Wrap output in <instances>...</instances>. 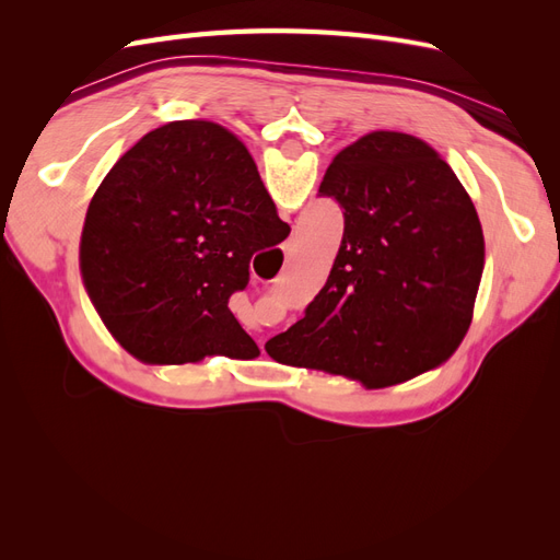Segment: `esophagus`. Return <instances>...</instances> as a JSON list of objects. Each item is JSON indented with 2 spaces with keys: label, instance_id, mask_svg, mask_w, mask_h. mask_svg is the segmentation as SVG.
Listing matches in <instances>:
<instances>
[{
  "label": "esophagus",
  "instance_id": "obj_1",
  "mask_svg": "<svg viewBox=\"0 0 560 560\" xmlns=\"http://www.w3.org/2000/svg\"><path fill=\"white\" fill-rule=\"evenodd\" d=\"M284 254H287V257H294V254H296V238H290L284 243Z\"/></svg>",
  "mask_w": 560,
  "mask_h": 560
}]
</instances>
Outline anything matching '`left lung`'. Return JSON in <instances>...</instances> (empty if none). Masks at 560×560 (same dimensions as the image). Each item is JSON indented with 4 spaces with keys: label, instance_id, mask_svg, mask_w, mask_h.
<instances>
[{
    "label": "left lung",
    "instance_id": "1",
    "mask_svg": "<svg viewBox=\"0 0 560 560\" xmlns=\"http://www.w3.org/2000/svg\"><path fill=\"white\" fill-rule=\"evenodd\" d=\"M319 194L343 208L341 247L306 315L266 352L364 387L444 364L471 325L486 259L453 167L416 135L374 130L338 151Z\"/></svg>",
    "mask_w": 560,
    "mask_h": 560
}]
</instances>
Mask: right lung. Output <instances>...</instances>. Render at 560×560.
Wrapping results in <instances>:
<instances>
[{
	"label": "right lung",
	"mask_w": 560,
	"mask_h": 560,
	"mask_svg": "<svg viewBox=\"0 0 560 560\" xmlns=\"http://www.w3.org/2000/svg\"><path fill=\"white\" fill-rule=\"evenodd\" d=\"M290 235L247 147L206 118L147 132L91 200L79 270L109 334L144 364L254 360L229 311L254 252Z\"/></svg>",
	"instance_id": "obj_1"
}]
</instances>
